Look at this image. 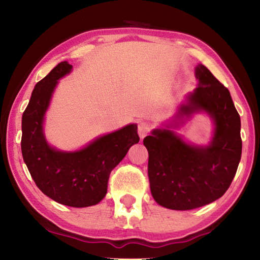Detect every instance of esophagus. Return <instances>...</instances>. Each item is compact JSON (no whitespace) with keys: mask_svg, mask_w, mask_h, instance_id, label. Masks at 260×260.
<instances>
[{"mask_svg":"<svg viewBox=\"0 0 260 260\" xmlns=\"http://www.w3.org/2000/svg\"><path fill=\"white\" fill-rule=\"evenodd\" d=\"M137 128H139V135L141 139H143L147 134L150 133V131L152 129V125L147 121H140L139 125H137Z\"/></svg>","mask_w":260,"mask_h":260,"instance_id":"esophagus-1","label":"esophagus"}]
</instances>
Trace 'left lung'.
Returning a JSON list of instances; mask_svg holds the SVG:
<instances>
[{"label":"left lung","mask_w":260,"mask_h":260,"mask_svg":"<svg viewBox=\"0 0 260 260\" xmlns=\"http://www.w3.org/2000/svg\"><path fill=\"white\" fill-rule=\"evenodd\" d=\"M196 78L200 83L181 111L204 110L212 116V143L192 146L169 129H154L143 140L152 196L170 210H192L218 200L230 187L241 159V121L230 91L204 65L196 68Z\"/></svg>","instance_id":"1"}]
</instances>
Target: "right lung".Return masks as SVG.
<instances>
[{
    "label": "right lung",
    "mask_w": 260,
    "mask_h": 260,
    "mask_svg": "<svg viewBox=\"0 0 260 260\" xmlns=\"http://www.w3.org/2000/svg\"><path fill=\"white\" fill-rule=\"evenodd\" d=\"M71 69L68 62H60L36 84L22 115L21 151L30 175L45 195L59 204L86 207L106 196L111 170L140 137L137 126L131 124L81 151L66 153L50 147L43 133L44 115L57 80Z\"/></svg>",
    "instance_id": "obj_1"
}]
</instances>
